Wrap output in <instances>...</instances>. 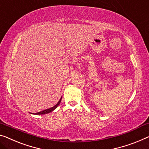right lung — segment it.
I'll return each mask as SVG.
<instances>
[{
  "instance_id": "add662e5",
  "label": "right lung",
  "mask_w": 149,
  "mask_h": 149,
  "mask_svg": "<svg viewBox=\"0 0 149 149\" xmlns=\"http://www.w3.org/2000/svg\"><path fill=\"white\" fill-rule=\"evenodd\" d=\"M61 98L62 97H61V99L59 100V101L57 103V104H55V105L53 106V107L51 108H49V109H46L45 110H43L41 111V112H37V113H33L34 114H37V115H40V114H47V113H49L51 112H52L53 110H54L55 108H56L57 106H58L59 105V104H60L61 102ZM31 114H32V113H31Z\"/></svg>"
}]
</instances>
